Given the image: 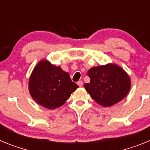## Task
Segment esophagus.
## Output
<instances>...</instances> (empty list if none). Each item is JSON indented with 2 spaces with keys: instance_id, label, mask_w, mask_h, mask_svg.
<instances>
[{
  "instance_id": "esophagus-1",
  "label": "esophagus",
  "mask_w": 150,
  "mask_h": 150,
  "mask_svg": "<svg viewBox=\"0 0 150 150\" xmlns=\"http://www.w3.org/2000/svg\"><path fill=\"white\" fill-rule=\"evenodd\" d=\"M77 84H78V85H79V87H81V86L83 85V81H78Z\"/></svg>"
}]
</instances>
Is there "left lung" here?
Returning <instances> with one entry per match:
<instances>
[{
    "instance_id": "obj_1",
    "label": "left lung",
    "mask_w": 150,
    "mask_h": 150,
    "mask_svg": "<svg viewBox=\"0 0 150 150\" xmlns=\"http://www.w3.org/2000/svg\"><path fill=\"white\" fill-rule=\"evenodd\" d=\"M90 83L84 87L100 106L109 107L120 102L131 89V79L125 70L115 64H107L90 69Z\"/></svg>"
}]
</instances>
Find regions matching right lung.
I'll list each match as a JSON object with an SVG mask.
<instances>
[{
	"instance_id": "1",
	"label": "right lung",
	"mask_w": 150,
	"mask_h": 150,
	"mask_svg": "<svg viewBox=\"0 0 150 150\" xmlns=\"http://www.w3.org/2000/svg\"><path fill=\"white\" fill-rule=\"evenodd\" d=\"M78 88L69 74L46 59L34 68L28 81L29 93L34 100L49 109L62 106Z\"/></svg>"
}]
</instances>
